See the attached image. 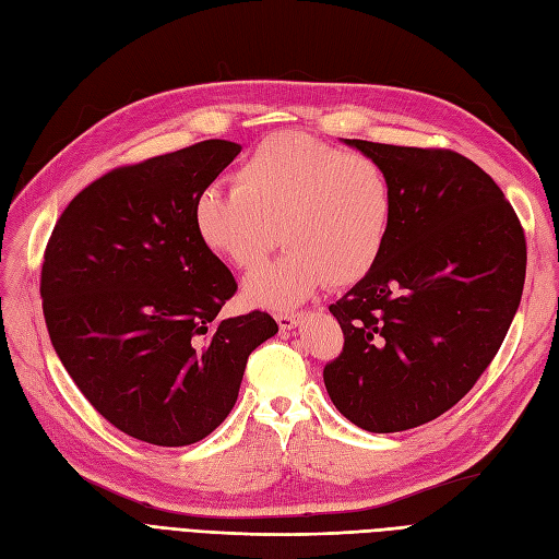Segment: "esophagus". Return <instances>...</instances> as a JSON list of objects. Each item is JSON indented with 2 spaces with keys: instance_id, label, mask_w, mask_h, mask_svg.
<instances>
[{
  "instance_id": "34e87169",
  "label": "esophagus",
  "mask_w": 559,
  "mask_h": 559,
  "mask_svg": "<svg viewBox=\"0 0 559 559\" xmlns=\"http://www.w3.org/2000/svg\"><path fill=\"white\" fill-rule=\"evenodd\" d=\"M301 320H304L301 313H276V322H278V328H281L283 332H285V330L299 328Z\"/></svg>"
}]
</instances>
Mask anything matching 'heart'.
<instances>
[{"label":"heart","instance_id":"heart-1","mask_svg":"<svg viewBox=\"0 0 559 559\" xmlns=\"http://www.w3.org/2000/svg\"><path fill=\"white\" fill-rule=\"evenodd\" d=\"M390 218L392 190L376 159L297 132L264 139L234 171V188L211 186L192 206L197 237L237 269L258 266L281 234L283 255L243 283L246 299L269 309L367 276Z\"/></svg>","mask_w":559,"mask_h":559}]
</instances>
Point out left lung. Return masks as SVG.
<instances>
[{"mask_svg":"<svg viewBox=\"0 0 559 559\" xmlns=\"http://www.w3.org/2000/svg\"><path fill=\"white\" fill-rule=\"evenodd\" d=\"M344 143L383 167L392 218L371 272L330 306L346 341L322 378L341 416L390 435L439 418L488 369L520 306L525 231L460 153Z\"/></svg>","mask_w":559,"mask_h":559,"instance_id":"1","label":"left lung"}]
</instances>
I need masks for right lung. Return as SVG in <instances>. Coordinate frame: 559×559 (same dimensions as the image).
<instances>
[{
    "label": "right lung",
    "instance_id": "obj_1",
    "mask_svg": "<svg viewBox=\"0 0 559 559\" xmlns=\"http://www.w3.org/2000/svg\"><path fill=\"white\" fill-rule=\"evenodd\" d=\"M241 146L209 139L97 178L69 202L41 266L44 318L67 373L124 435L209 437L237 404L248 355L278 332L197 237L192 206Z\"/></svg>",
    "mask_w": 559,
    "mask_h": 559
}]
</instances>
